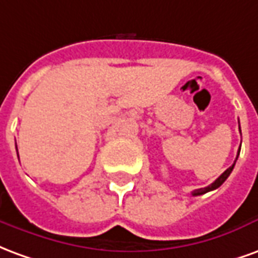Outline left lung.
I'll return each instance as SVG.
<instances>
[{
  "mask_svg": "<svg viewBox=\"0 0 258 258\" xmlns=\"http://www.w3.org/2000/svg\"><path fill=\"white\" fill-rule=\"evenodd\" d=\"M239 131H240V127H239ZM239 152H240V148H239ZM239 152H238V156H239ZM238 156H236V159H238ZM235 162H236V160H235ZM233 167H235V163H233L231 167L227 168V170H225V171H224V173H222L221 175H220V177H218V178H217L216 181L213 182V184H210L209 186H206V188H200V189L194 190V192H192V196H199V195L207 194V192H210V190H214V189H217L218 186H221V185L225 182V179L229 177V174L232 173Z\"/></svg>",
  "mask_w": 258,
  "mask_h": 258,
  "instance_id": "obj_1",
  "label": "left lung"
}]
</instances>
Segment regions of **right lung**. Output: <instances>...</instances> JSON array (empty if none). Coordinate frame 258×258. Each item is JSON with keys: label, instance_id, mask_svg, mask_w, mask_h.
Segmentation results:
<instances>
[{"label": "right lung", "instance_id": "right-lung-1", "mask_svg": "<svg viewBox=\"0 0 258 258\" xmlns=\"http://www.w3.org/2000/svg\"><path fill=\"white\" fill-rule=\"evenodd\" d=\"M16 152H18V148H16Z\"/></svg>", "mask_w": 258, "mask_h": 258}]
</instances>
